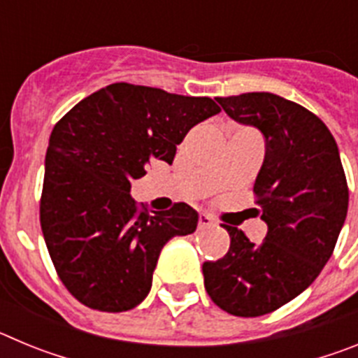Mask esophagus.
Wrapping results in <instances>:
<instances>
[{
    "mask_svg": "<svg viewBox=\"0 0 358 358\" xmlns=\"http://www.w3.org/2000/svg\"><path fill=\"white\" fill-rule=\"evenodd\" d=\"M215 220L206 213L199 215V229H208V227H213Z\"/></svg>",
    "mask_w": 358,
    "mask_h": 358,
    "instance_id": "34e87169",
    "label": "esophagus"
}]
</instances>
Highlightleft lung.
Instances as JSON below:
<instances>
[{
    "label": "left lung",
    "instance_id": "left-lung-1",
    "mask_svg": "<svg viewBox=\"0 0 358 358\" xmlns=\"http://www.w3.org/2000/svg\"><path fill=\"white\" fill-rule=\"evenodd\" d=\"M229 118L265 138L255 182L267 236L252 243L224 226L229 251L204 262V287L227 314L258 317L292 301L330 260L348 213V182L339 148L314 113L273 93L217 98Z\"/></svg>",
    "mask_w": 358,
    "mask_h": 358
}]
</instances>
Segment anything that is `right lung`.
Masks as SVG:
<instances>
[{"instance_id":"obj_1","label":"right lung","mask_w":358,"mask_h":358,"mask_svg":"<svg viewBox=\"0 0 358 358\" xmlns=\"http://www.w3.org/2000/svg\"><path fill=\"white\" fill-rule=\"evenodd\" d=\"M220 113L208 96L116 82L66 113L50 136L41 227L55 271L82 305L125 312L143 301L163 245L194 233L185 202L141 210L131 181L152 161L172 164L177 145Z\"/></svg>"}]
</instances>
